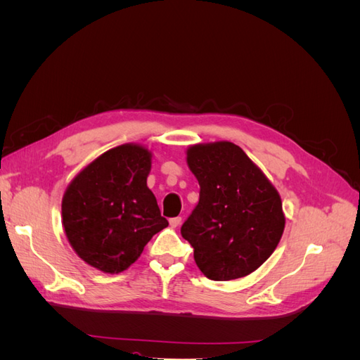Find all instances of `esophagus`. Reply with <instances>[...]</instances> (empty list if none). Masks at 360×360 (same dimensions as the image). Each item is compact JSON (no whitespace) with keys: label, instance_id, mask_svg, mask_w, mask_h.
Instances as JSON below:
<instances>
[{"label":"esophagus","instance_id":"obj_1","mask_svg":"<svg viewBox=\"0 0 360 360\" xmlns=\"http://www.w3.org/2000/svg\"><path fill=\"white\" fill-rule=\"evenodd\" d=\"M180 222H181V217H171V219H169V226L171 228H177L179 225H180Z\"/></svg>","mask_w":360,"mask_h":360}]
</instances>
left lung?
<instances>
[{
    "instance_id": "1",
    "label": "left lung",
    "mask_w": 360,
    "mask_h": 360,
    "mask_svg": "<svg viewBox=\"0 0 360 360\" xmlns=\"http://www.w3.org/2000/svg\"><path fill=\"white\" fill-rule=\"evenodd\" d=\"M186 162L200 183L198 205L181 225L195 263L213 281L248 276L274 254L284 233L276 188L230 141L191 146Z\"/></svg>"
}]
</instances>
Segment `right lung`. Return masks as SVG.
<instances>
[{"label":"right lung","instance_id":"right-lung-1","mask_svg":"<svg viewBox=\"0 0 360 360\" xmlns=\"http://www.w3.org/2000/svg\"><path fill=\"white\" fill-rule=\"evenodd\" d=\"M150 169L148 148L123 144L96 158L69 183L61 201L63 226L86 264L120 274L168 226L147 186Z\"/></svg>","mask_w":360,"mask_h":360}]
</instances>
